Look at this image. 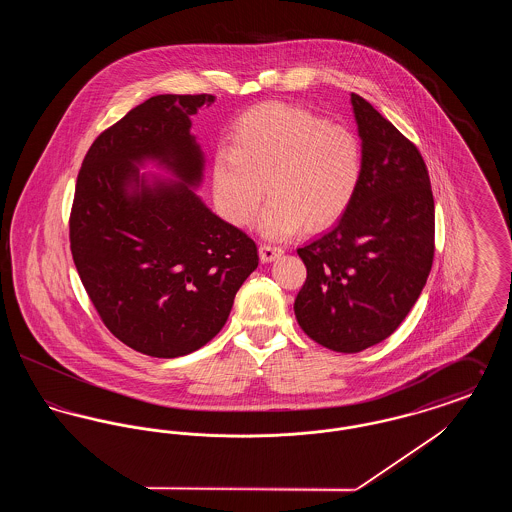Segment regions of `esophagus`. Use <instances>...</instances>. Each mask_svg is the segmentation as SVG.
<instances>
[{"instance_id":"esophagus-1","label":"esophagus","mask_w":512,"mask_h":512,"mask_svg":"<svg viewBox=\"0 0 512 512\" xmlns=\"http://www.w3.org/2000/svg\"><path fill=\"white\" fill-rule=\"evenodd\" d=\"M282 253H284V249L278 247V245L261 244V247H259V255H261L263 263H270V261L278 259Z\"/></svg>"}]
</instances>
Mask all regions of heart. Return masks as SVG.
I'll return each mask as SVG.
<instances>
[{
	"instance_id": "obj_1",
	"label": "heart",
	"mask_w": 512,
	"mask_h": 512,
	"mask_svg": "<svg viewBox=\"0 0 512 512\" xmlns=\"http://www.w3.org/2000/svg\"><path fill=\"white\" fill-rule=\"evenodd\" d=\"M363 178V147L353 130L309 109L268 101L247 109L230 146L213 159V195L220 215L251 224L263 201L259 230L284 240L303 224L322 230L349 209Z\"/></svg>"
}]
</instances>
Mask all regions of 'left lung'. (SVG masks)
I'll list each match as a JSON object with an SVG mask.
<instances>
[{
	"instance_id": "8db88e82",
	"label": "left lung",
	"mask_w": 512,
	"mask_h": 512,
	"mask_svg": "<svg viewBox=\"0 0 512 512\" xmlns=\"http://www.w3.org/2000/svg\"><path fill=\"white\" fill-rule=\"evenodd\" d=\"M363 140V178L332 226L297 249L307 280L293 311L301 330L338 353L390 338L426 286L434 261V195L409 138L351 94Z\"/></svg>"
}]
</instances>
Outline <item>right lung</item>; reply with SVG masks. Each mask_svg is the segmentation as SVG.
<instances>
[{"mask_svg": "<svg viewBox=\"0 0 512 512\" xmlns=\"http://www.w3.org/2000/svg\"><path fill=\"white\" fill-rule=\"evenodd\" d=\"M213 101L147 99L99 134L76 178L69 238L78 276L109 332L149 357H182L213 340L259 265L255 242L190 188L203 172L190 117ZM147 158L179 182L147 185L135 167Z\"/></svg>", "mask_w": 512, "mask_h": 512, "instance_id": "1", "label": "right lung"}]
</instances>
